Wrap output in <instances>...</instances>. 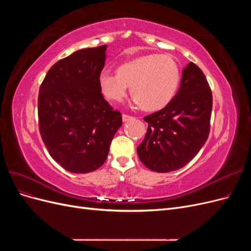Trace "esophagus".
<instances>
[{"label": "esophagus", "mask_w": 251, "mask_h": 251, "mask_svg": "<svg viewBox=\"0 0 251 251\" xmlns=\"http://www.w3.org/2000/svg\"><path fill=\"white\" fill-rule=\"evenodd\" d=\"M133 118V116H131V115H127V114H124L123 115V120H124V123H126V121H127V120H131Z\"/></svg>", "instance_id": "obj_1"}]
</instances>
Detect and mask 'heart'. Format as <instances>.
Wrapping results in <instances>:
<instances>
[{
  "mask_svg": "<svg viewBox=\"0 0 251 251\" xmlns=\"http://www.w3.org/2000/svg\"><path fill=\"white\" fill-rule=\"evenodd\" d=\"M180 69L173 57L162 54L140 56L118 67L116 74L102 72L100 86L104 96L119 102L131 88L133 100L144 111L168 105L179 87Z\"/></svg>",
  "mask_w": 251,
  "mask_h": 251,
  "instance_id": "b5f03b06",
  "label": "heart"
}]
</instances>
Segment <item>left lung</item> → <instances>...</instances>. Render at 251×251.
Here are the masks:
<instances>
[{
    "label": "left lung",
    "mask_w": 251,
    "mask_h": 251,
    "mask_svg": "<svg viewBox=\"0 0 251 251\" xmlns=\"http://www.w3.org/2000/svg\"><path fill=\"white\" fill-rule=\"evenodd\" d=\"M211 109L208 81L200 68L191 62L182 72L179 91L172 101L143 117L148 130L137 147L140 161L158 173L183 168L208 138Z\"/></svg>",
    "instance_id": "obj_1"
}]
</instances>
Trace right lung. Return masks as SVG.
<instances>
[{
	"label": "right lung",
	"instance_id": "right-lung-1",
	"mask_svg": "<svg viewBox=\"0 0 251 251\" xmlns=\"http://www.w3.org/2000/svg\"><path fill=\"white\" fill-rule=\"evenodd\" d=\"M107 45L81 49L58 60L39 91L37 115L50 156L71 173L93 172L104 163L123 116L104 100L100 76Z\"/></svg>",
	"mask_w": 251,
	"mask_h": 251
}]
</instances>
